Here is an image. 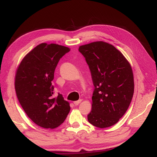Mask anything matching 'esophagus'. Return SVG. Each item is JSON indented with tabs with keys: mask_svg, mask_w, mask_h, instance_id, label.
I'll use <instances>...</instances> for the list:
<instances>
[{
	"mask_svg": "<svg viewBox=\"0 0 157 157\" xmlns=\"http://www.w3.org/2000/svg\"><path fill=\"white\" fill-rule=\"evenodd\" d=\"M81 101H82V99H79V100H78V101H74V103L75 105H78L79 104L81 103Z\"/></svg>",
	"mask_w": 157,
	"mask_h": 157,
	"instance_id": "34e87169",
	"label": "esophagus"
}]
</instances>
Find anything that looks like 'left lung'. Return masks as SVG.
Listing matches in <instances>:
<instances>
[{"instance_id":"1","label":"left lung","mask_w":157,"mask_h":157,"mask_svg":"<svg viewBox=\"0 0 157 157\" xmlns=\"http://www.w3.org/2000/svg\"><path fill=\"white\" fill-rule=\"evenodd\" d=\"M78 50L89 66L94 86L88 121L99 128L113 125L125 113L133 95L131 65L113 45L104 42L86 44Z\"/></svg>"}]
</instances>
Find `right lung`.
Wrapping results in <instances>:
<instances>
[{
  "label": "right lung",
  "instance_id": "obj_1",
  "mask_svg": "<svg viewBox=\"0 0 157 157\" xmlns=\"http://www.w3.org/2000/svg\"><path fill=\"white\" fill-rule=\"evenodd\" d=\"M70 51L58 44H40L24 58L17 71V98L29 117L40 127H58L70 111L62 94L54 96L52 84L60 58Z\"/></svg>",
  "mask_w": 157,
  "mask_h": 157
}]
</instances>
